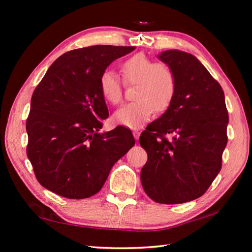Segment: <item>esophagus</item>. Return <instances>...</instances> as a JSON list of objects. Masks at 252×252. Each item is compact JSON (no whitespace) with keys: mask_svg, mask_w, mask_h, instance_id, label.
<instances>
[{"mask_svg":"<svg viewBox=\"0 0 252 252\" xmlns=\"http://www.w3.org/2000/svg\"><path fill=\"white\" fill-rule=\"evenodd\" d=\"M133 136H134L135 140H139V136H140L139 130H134V131H133Z\"/></svg>","mask_w":252,"mask_h":252,"instance_id":"34e87169","label":"esophagus"}]
</instances>
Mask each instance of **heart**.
<instances>
[{
    "mask_svg": "<svg viewBox=\"0 0 252 252\" xmlns=\"http://www.w3.org/2000/svg\"><path fill=\"white\" fill-rule=\"evenodd\" d=\"M123 83H136L133 97L135 101L123 104L116 111L113 120L119 126L139 129L151 120L157 112L169 109L177 91L173 71L164 63H156L143 53L127 58L121 63ZM100 92L108 103L117 105L123 99V85L114 72L105 70L99 80Z\"/></svg>",
    "mask_w": 252,
    "mask_h": 252,
    "instance_id": "b5f03b06",
    "label": "heart"
}]
</instances>
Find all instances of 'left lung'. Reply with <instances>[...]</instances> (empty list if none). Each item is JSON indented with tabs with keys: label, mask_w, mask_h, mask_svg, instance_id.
<instances>
[{
	"label": "left lung",
	"mask_w": 252,
	"mask_h": 252,
	"mask_svg": "<svg viewBox=\"0 0 252 252\" xmlns=\"http://www.w3.org/2000/svg\"><path fill=\"white\" fill-rule=\"evenodd\" d=\"M159 59L173 71L177 91L169 109L140 135L148 153L140 177L153 201L183 203L201 197L220 172L229 116L222 88L197 58L169 50ZM170 133L172 140L165 136Z\"/></svg>",
	"instance_id": "left-lung-1"
}]
</instances>
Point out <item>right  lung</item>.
<instances>
[{
  "label": "right lung",
  "mask_w": 252,
  "mask_h": 252,
  "mask_svg": "<svg viewBox=\"0 0 252 252\" xmlns=\"http://www.w3.org/2000/svg\"><path fill=\"white\" fill-rule=\"evenodd\" d=\"M133 46L94 45L62 54L49 67L31 99L27 155L37 181L67 199L101 190L113 164L134 146L131 131L99 133L109 117L100 75Z\"/></svg>",
  "instance_id": "obj_1"
}]
</instances>
